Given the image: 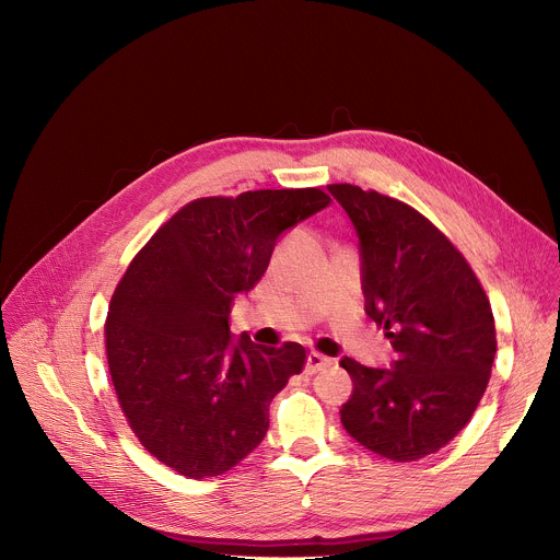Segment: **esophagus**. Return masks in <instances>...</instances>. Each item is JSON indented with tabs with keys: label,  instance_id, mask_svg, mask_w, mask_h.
Wrapping results in <instances>:
<instances>
[{
	"label": "esophagus",
	"instance_id": "34e87169",
	"mask_svg": "<svg viewBox=\"0 0 560 560\" xmlns=\"http://www.w3.org/2000/svg\"><path fill=\"white\" fill-rule=\"evenodd\" d=\"M331 362H334L331 358H327V355H320V353L312 351V353L307 355V364H305V375H314V373H318V371L327 369V366H329Z\"/></svg>",
	"mask_w": 560,
	"mask_h": 560
}]
</instances>
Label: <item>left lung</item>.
<instances>
[{"label": "left lung", "mask_w": 560, "mask_h": 560, "mask_svg": "<svg viewBox=\"0 0 560 560\" xmlns=\"http://www.w3.org/2000/svg\"><path fill=\"white\" fill-rule=\"evenodd\" d=\"M360 237L366 314L397 353L393 371L351 358L345 430L397 463L445 447L474 417L498 351L489 296L465 255L415 207L349 183L327 185Z\"/></svg>", "instance_id": "obj_1"}]
</instances>
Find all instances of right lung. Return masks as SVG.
<instances>
[{"label":"right lung","mask_w":560,"mask_h":560,"mask_svg":"<svg viewBox=\"0 0 560 560\" xmlns=\"http://www.w3.org/2000/svg\"><path fill=\"white\" fill-rule=\"evenodd\" d=\"M329 202L318 187L196 198L119 279L104 323L110 382L132 434L176 474L222 476L264 441L270 401L307 353L246 334L233 342L229 314L266 272L277 237Z\"/></svg>","instance_id":"1"}]
</instances>
